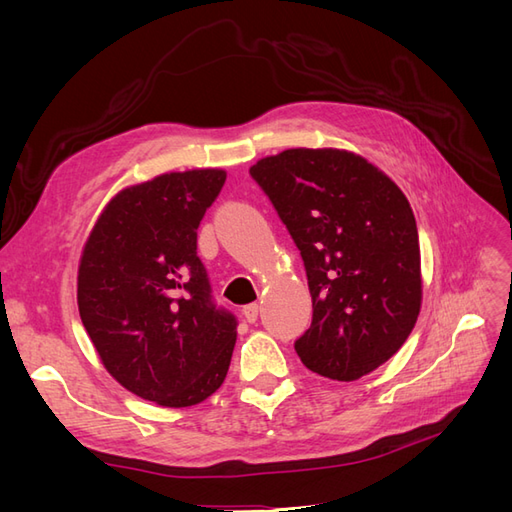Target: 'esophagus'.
<instances>
[{
    "instance_id": "34e87169",
    "label": "esophagus",
    "mask_w": 512,
    "mask_h": 512,
    "mask_svg": "<svg viewBox=\"0 0 512 512\" xmlns=\"http://www.w3.org/2000/svg\"><path fill=\"white\" fill-rule=\"evenodd\" d=\"M243 316L247 322H256L258 320V305L256 303H250L243 307Z\"/></svg>"
}]
</instances>
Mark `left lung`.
Returning <instances> with one entry per match:
<instances>
[{
  "label": "left lung",
  "mask_w": 512,
  "mask_h": 512,
  "mask_svg": "<svg viewBox=\"0 0 512 512\" xmlns=\"http://www.w3.org/2000/svg\"><path fill=\"white\" fill-rule=\"evenodd\" d=\"M299 247L312 327L299 359L352 382L404 346L421 312V247L408 198L344 149H286L250 168Z\"/></svg>",
  "instance_id": "1"
}]
</instances>
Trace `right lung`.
Instances as JSON below:
<instances>
[{
	"mask_svg": "<svg viewBox=\"0 0 512 512\" xmlns=\"http://www.w3.org/2000/svg\"><path fill=\"white\" fill-rule=\"evenodd\" d=\"M224 181V170L203 168L121 190L81 256L76 299L100 361L164 408L218 391L237 342V318L215 305L196 256V230Z\"/></svg>",
	"mask_w": 512,
	"mask_h": 512,
	"instance_id": "1",
	"label": "right lung"
}]
</instances>
